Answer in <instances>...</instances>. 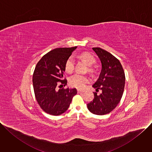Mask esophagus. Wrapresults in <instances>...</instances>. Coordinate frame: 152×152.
<instances>
[{"label": "esophagus", "instance_id": "esophagus-1", "mask_svg": "<svg viewBox=\"0 0 152 152\" xmlns=\"http://www.w3.org/2000/svg\"><path fill=\"white\" fill-rule=\"evenodd\" d=\"M77 93H83L85 91L83 90H79V89H77Z\"/></svg>", "mask_w": 152, "mask_h": 152}]
</instances>
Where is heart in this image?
<instances>
[{
    "label": "heart",
    "instance_id": "heart-1",
    "mask_svg": "<svg viewBox=\"0 0 152 152\" xmlns=\"http://www.w3.org/2000/svg\"><path fill=\"white\" fill-rule=\"evenodd\" d=\"M80 57L89 66H93L96 62L95 57L91 54L85 52L80 55ZM75 69V59L73 57L70 56L65 64V70L69 73H72ZM88 78L80 74H75L72 76L69 80L70 85L72 87L82 89L85 86V83L88 82Z\"/></svg>",
    "mask_w": 152,
    "mask_h": 152
}]
</instances>
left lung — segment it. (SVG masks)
I'll return each mask as SVG.
<instances>
[{"label":"left lung","instance_id":"obj_1","mask_svg":"<svg viewBox=\"0 0 152 152\" xmlns=\"http://www.w3.org/2000/svg\"><path fill=\"white\" fill-rule=\"evenodd\" d=\"M93 50L102 63L99 77L93 87L100 94L94 93V99L87 104L88 110L96 115H104L111 112L119 103L124 91L125 75L119 60L111 53L100 48Z\"/></svg>","mask_w":152,"mask_h":152}]
</instances>
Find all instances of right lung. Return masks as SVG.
<instances>
[{
    "label": "right lung",
    "instance_id": "obj_1",
    "mask_svg": "<svg viewBox=\"0 0 152 152\" xmlns=\"http://www.w3.org/2000/svg\"><path fill=\"white\" fill-rule=\"evenodd\" d=\"M77 47L55 49L38 61L33 75V86L36 100L41 109L52 115L66 112L77 94L76 88L58 89L66 85L63 79L65 64Z\"/></svg>",
    "mask_w": 152,
    "mask_h": 152
}]
</instances>
